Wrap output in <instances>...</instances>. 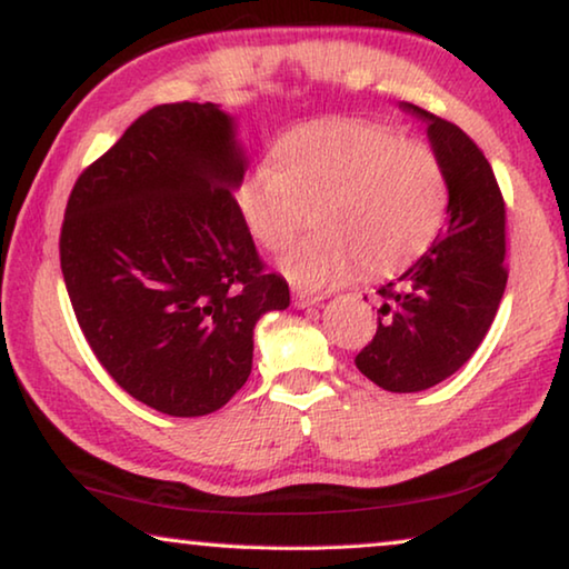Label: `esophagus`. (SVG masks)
I'll return each instance as SVG.
<instances>
[{"label":"esophagus","instance_id":"34e87169","mask_svg":"<svg viewBox=\"0 0 569 569\" xmlns=\"http://www.w3.org/2000/svg\"><path fill=\"white\" fill-rule=\"evenodd\" d=\"M320 297L312 295V292H302V290H292V305L295 308H312V305H318Z\"/></svg>","mask_w":569,"mask_h":569}]
</instances>
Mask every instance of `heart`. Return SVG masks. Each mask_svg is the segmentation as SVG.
<instances>
[{
  "mask_svg": "<svg viewBox=\"0 0 569 569\" xmlns=\"http://www.w3.org/2000/svg\"><path fill=\"white\" fill-rule=\"evenodd\" d=\"M274 162L243 170L236 203L267 249H279L318 213V229L279 257L305 290L343 282L358 267L371 277L412 264L440 233L450 203L448 170L422 139L358 119L295 127L274 142Z\"/></svg>",
  "mask_w": 569,
  "mask_h": 569,
  "instance_id": "1",
  "label": "heart"
}]
</instances>
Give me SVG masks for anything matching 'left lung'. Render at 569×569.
Listing matches in <instances>:
<instances>
[{"instance_id": "1", "label": "left lung", "mask_w": 569, "mask_h": 569, "mask_svg": "<svg viewBox=\"0 0 569 569\" xmlns=\"http://www.w3.org/2000/svg\"><path fill=\"white\" fill-rule=\"evenodd\" d=\"M427 121L450 182L448 229L397 282L379 290L381 315L356 366L376 387L412 395L456 373L496 318L506 269V200L486 154L460 127L412 107Z\"/></svg>"}]
</instances>
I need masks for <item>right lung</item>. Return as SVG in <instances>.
Masks as SVG:
<instances>
[{
    "label": "right lung",
    "mask_w": 569,
    "mask_h": 569,
    "mask_svg": "<svg viewBox=\"0 0 569 569\" xmlns=\"http://www.w3.org/2000/svg\"><path fill=\"white\" fill-rule=\"evenodd\" d=\"M243 174L213 103H162L91 162L60 226V269L93 356L170 417L221 409L251 373L254 326L290 305L231 190Z\"/></svg>",
    "instance_id": "right-lung-1"
}]
</instances>
